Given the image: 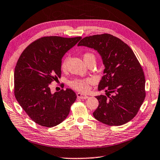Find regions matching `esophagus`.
I'll use <instances>...</instances> for the list:
<instances>
[{
    "instance_id": "obj_1",
    "label": "esophagus",
    "mask_w": 160,
    "mask_h": 160,
    "mask_svg": "<svg viewBox=\"0 0 160 160\" xmlns=\"http://www.w3.org/2000/svg\"><path fill=\"white\" fill-rule=\"evenodd\" d=\"M77 96L78 98L82 99H86L87 98H88V97L87 95H84V94H82L80 93V92H78L77 94Z\"/></svg>"
}]
</instances>
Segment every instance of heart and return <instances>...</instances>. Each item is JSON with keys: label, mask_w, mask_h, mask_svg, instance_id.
<instances>
[{"label": "heart", "mask_w": 160, "mask_h": 160, "mask_svg": "<svg viewBox=\"0 0 160 160\" xmlns=\"http://www.w3.org/2000/svg\"><path fill=\"white\" fill-rule=\"evenodd\" d=\"M83 58L86 64L90 61H95V56L90 52H85L83 54ZM68 58H65L61 62V68L63 71L66 70L68 66ZM94 79L92 78H86V79H75L70 82V86L72 88L79 91L81 92L86 93L88 92L90 89V85L94 83Z\"/></svg>", "instance_id": "b5f03b06"}]
</instances>
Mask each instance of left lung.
Returning <instances> with one entry per match:
<instances>
[{
	"instance_id": "obj_1",
	"label": "left lung",
	"mask_w": 160,
	"mask_h": 160,
	"mask_svg": "<svg viewBox=\"0 0 160 160\" xmlns=\"http://www.w3.org/2000/svg\"><path fill=\"white\" fill-rule=\"evenodd\" d=\"M93 48L105 66L98 90L106 95L97 96L99 106L94 118L109 126H121L138 114L146 97L144 71L132 49L110 34H96L81 39L78 46Z\"/></svg>"
}]
</instances>
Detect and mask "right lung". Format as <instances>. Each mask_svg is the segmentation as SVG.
Here are the masks:
<instances>
[{"instance_id": "right-lung-1", "label": "right lung", "mask_w": 160, "mask_h": 160, "mask_svg": "<svg viewBox=\"0 0 160 160\" xmlns=\"http://www.w3.org/2000/svg\"><path fill=\"white\" fill-rule=\"evenodd\" d=\"M81 38L41 37L25 49L16 63L14 96L27 115L38 125L51 128L69 115L76 93L66 88L52 94L50 85L61 77L62 57Z\"/></svg>"}]
</instances>
